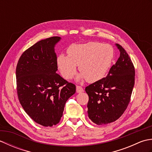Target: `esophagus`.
Returning a JSON list of instances; mask_svg holds the SVG:
<instances>
[{"mask_svg": "<svg viewBox=\"0 0 152 152\" xmlns=\"http://www.w3.org/2000/svg\"><path fill=\"white\" fill-rule=\"evenodd\" d=\"M76 92L78 93H81L82 92H83V89L82 86H76Z\"/></svg>", "mask_w": 152, "mask_h": 152, "instance_id": "1", "label": "esophagus"}]
</instances>
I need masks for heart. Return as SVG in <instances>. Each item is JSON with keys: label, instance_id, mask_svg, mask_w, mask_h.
<instances>
[{"label": "heart", "instance_id": "obj_1", "mask_svg": "<svg viewBox=\"0 0 152 152\" xmlns=\"http://www.w3.org/2000/svg\"><path fill=\"white\" fill-rule=\"evenodd\" d=\"M69 56L60 54L57 64L61 75L67 80L72 78L77 71L81 74L79 80L86 79L94 83L104 78L110 69L114 57V51L110 45L98 42L71 45L67 49Z\"/></svg>", "mask_w": 152, "mask_h": 152}]
</instances>
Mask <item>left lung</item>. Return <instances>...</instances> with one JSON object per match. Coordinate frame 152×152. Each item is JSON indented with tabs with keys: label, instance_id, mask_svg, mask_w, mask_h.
<instances>
[{
	"label": "left lung",
	"instance_id": "left-lung-1",
	"mask_svg": "<svg viewBox=\"0 0 152 152\" xmlns=\"http://www.w3.org/2000/svg\"><path fill=\"white\" fill-rule=\"evenodd\" d=\"M120 56L105 78L87 86L88 117L96 125L108 124L124 114L130 102L134 85L135 71L130 57L116 44Z\"/></svg>",
	"mask_w": 152,
	"mask_h": 152
}]
</instances>
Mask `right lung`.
I'll list each match as a JSON object with an SVG mask.
<instances>
[{
	"label": "right lung",
	"instance_id": "1",
	"mask_svg": "<svg viewBox=\"0 0 152 152\" xmlns=\"http://www.w3.org/2000/svg\"><path fill=\"white\" fill-rule=\"evenodd\" d=\"M60 39L38 42L22 53L16 66L19 101L31 118L44 127L60 121L66 101L76 92L74 83L56 73L54 46Z\"/></svg>",
	"mask_w": 152,
	"mask_h": 152
}]
</instances>
